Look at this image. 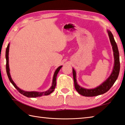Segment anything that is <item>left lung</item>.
I'll list each match as a JSON object with an SVG mask.
<instances>
[{
  "label": "left lung",
  "instance_id": "1",
  "mask_svg": "<svg viewBox=\"0 0 125 125\" xmlns=\"http://www.w3.org/2000/svg\"><path fill=\"white\" fill-rule=\"evenodd\" d=\"M107 31L111 44H112V46L113 52H114V65L112 73L109 77L105 81H104L102 84L98 86V87L94 88H92V89H87V88H85L81 87L78 84L76 79V72L75 71V70L73 68V75L75 88L77 92L79 94L82 95V96L85 97H94L104 94V93L108 91L110 88L112 87V86L114 85V83L117 80L118 76H119L120 68V63L118 47L112 32L110 31Z\"/></svg>",
  "mask_w": 125,
  "mask_h": 125
}]
</instances>
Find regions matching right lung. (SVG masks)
<instances>
[{
  "label": "right lung",
  "instance_id": "right-lung-1",
  "mask_svg": "<svg viewBox=\"0 0 125 125\" xmlns=\"http://www.w3.org/2000/svg\"><path fill=\"white\" fill-rule=\"evenodd\" d=\"M9 46H10V43L8 44L7 48L6 50V54H5V57H6V73H7L8 76L9 78V80H10L11 83L13 85V86L16 88L17 90L19 91L20 94H22L24 95V96H26L27 97H32V98H35V97H41L42 96H47V95H49L54 90H55L56 85V78L57 75L58 73L60 71L61 68L62 66H60L56 70L55 72V73L53 75V80H52V83L51 87L49 88L45 92H36V91H31V92H28V91H25L22 90L20 89L19 87H18L15 84V83L13 82L12 78H11L10 74V69H9Z\"/></svg>",
  "mask_w": 125,
  "mask_h": 125
}]
</instances>
